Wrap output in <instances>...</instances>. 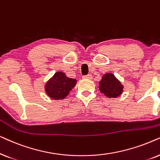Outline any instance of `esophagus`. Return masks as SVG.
<instances>
[{
	"instance_id": "1",
	"label": "esophagus",
	"mask_w": 160,
	"mask_h": 160,
	"mask_svg": "<svg viewBox=\"0 0 160 160\" xmlns=\"http://www.w3.org/2000/svg\"><path fill=\"white\" fill-rule=\"evenodd\" d=\"M82 78L83 79H86V80H91L92 79V75L91 74H87V75H84L82 76Z\"/></svg>"
}]
</instances>
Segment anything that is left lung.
<instances>
[{"mask_svg": "<svg viewBox=\"0 0 160 160\" xmlns=\"http://www.w3.org/2000/svg\"><path fill=\"white\" fill-rule=\"evenodd\" d=\"M123 86L114 74L107 73L104 74L99 82V90L106 97L116 98L123 92Z\"/></svg>", "mask_w": 160, "mask_h": 160, "instance_id": "8db88e82", "label": "left lung"}]
</instances>
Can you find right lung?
<instances>
[{
    "mask_svg": "<svg viewBox=\"0 0 160 160\" xmlns=\"http://www.w3.org/2000/svg\"><path fill=\"white\" fill-rule=\"evenodd\" d=\"M75 79L69 78L63 72H56L45 85V91L53 99H63L75 86Z\"/></svg>",
    "mask_w": 160,
    "mask_h": 160,
    "instance_id": "right-lung-1",
    "label": "right lung"
}]
</instances>
